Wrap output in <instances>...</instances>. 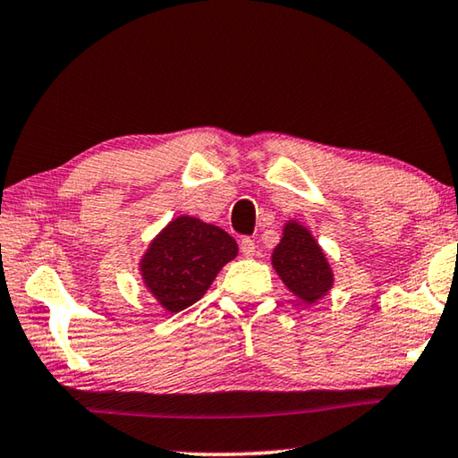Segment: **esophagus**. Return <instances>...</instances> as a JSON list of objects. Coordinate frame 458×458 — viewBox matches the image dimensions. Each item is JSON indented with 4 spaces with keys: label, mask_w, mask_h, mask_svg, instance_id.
I'll return each mask as SVG.
<instances>
[{
    "label": "esophagus",
    "mask_w": 458,
    "mask_h": 458,
    "mask_svg": "<svg viewBox=\"0 0 458 458\" xmlns=\"http://www.w3.org/2000/svg\"><path fill=\"white\" fill-rule=\"evenodd\" d=\"M241 252L246 257V259H252L255 257L257 252V246H255V241H250V238H242L241 242Z\"/></svg>",
    "instance_id": "esophagus-1"
}]
</instances>
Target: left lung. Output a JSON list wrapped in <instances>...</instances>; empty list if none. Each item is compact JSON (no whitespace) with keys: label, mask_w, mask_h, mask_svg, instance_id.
Returning <instances> with one entry per match:
<instances>
[{"label":"left lung","mask_w":458,"mask_h":458,"mask_svg":"<svg viewBox=\"0 0 458 458\" xmlns=\"http://www.w3.org/2000/svg\"><path fill=\"white\" fill-rule=\"evenodd\" d=\"M271 265L289 292L308 306H314L334 287L328 257L308 226L297 220L283 224V236L273 249Z\"/></svg>","instance_id":"left-lung-1"}]
</instances>
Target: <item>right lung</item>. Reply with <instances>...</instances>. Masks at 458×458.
<instances>
[{"instance_id":"add662e5","label":"right lung","mask_w":458,"mask_h":458,"mask_svg":"<svg viewBox=\"0 0 458 458\" xmlns=\"http://www.w3.org/2000/svg\"><path fill=\"white\" fill-rule=\"evenodd\" d=\"M236 255L238 244L228 232L181 214L152 238L138 271L158 306L177 314L199 301Z\"/></svg>"}]
</instances>
